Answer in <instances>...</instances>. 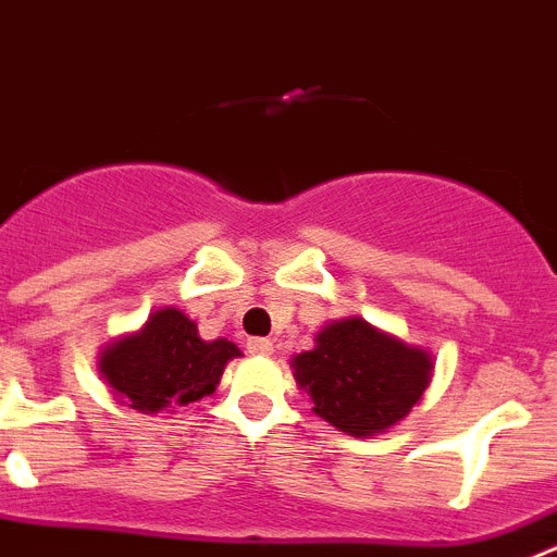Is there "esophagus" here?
Returning <instances> with one entry per match:
<instances>
[{"label":"esophagus","mask_w":557,"mask_h":557,"mask_svg":"<svg viewBox=\"0 0 557 557\" xmlns=\"http://www.w3.org/2000/svg\"><path fill=\"white\" fill-rule=\"evenodd\" d=\"M246 350H249L251 356H272L274 345L269 338H249V342H246Z\"/></svg>","instance_id":"esophagus-1"}]
</instances>
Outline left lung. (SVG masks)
I'll return each instance as SVG.
<instances>
[{
  "label": "left lung",
  "mask_w": 557,
  "mask_h": 557,
  "mask_svg": "<svg viewBox=\"0 0 557 557\" xmlns=\"http://www.w3.org/2000/svg\"><path fill=\"white\" fill-rule=\"evenodd\" d=\"M292 370L313 414L350 437H375L412 412L434 364L420 347L347 317L322 327L317 347L294 356Z\"/></svg>",
  "instance_id": "1"
}]
</instances>
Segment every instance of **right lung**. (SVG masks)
I'll list each match as a JSON object with an SVG mask.
<instances>
[{"instance_id": "right-lung-1", "label": "right lung", "mask_w": 557, "mask_h": 557, "mask_svg": "<svg viewBox=\"0 0 557 557\" xmlns=\"http://www.w3.org/2000/svg\"><path fill=\"white\" fill-rule=\"evenodd\" d=\"M240 356L226 338L205 342L187 313L162 308L143 331L103 347L98 370L120 404L143 414L187 406L215 393L226 361Z\"/></svg>"}]
</instances>
